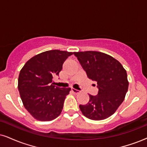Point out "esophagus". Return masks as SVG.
Segmentation results:
<instances>
[{
    "mask_svg": "<svg viewBox=\"0 0 147 147\" xmlns=\"http://www.w3.org/2000/svg\"><path fill=\"white\" fill-rule=\"evenodd\" d=\"M71 91L74 93V94H79L80 92H81L80 91L77 90H75V89H74V88H72Z\"/></svg>",
    "mask_w": 147,
    "mask_h": 147,
    "instance_id": "obj_1",
    "label": "esophagus"
}]
</instances>
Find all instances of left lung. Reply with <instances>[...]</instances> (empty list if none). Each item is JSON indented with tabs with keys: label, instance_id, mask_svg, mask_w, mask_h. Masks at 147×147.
<instances>
[{
	"label": "left lung",
	"instance_id": "8db88e82",
	"mask_svg": "<svg viewBox=\"0 0 147 147\" xmlns=\"http://www.w3.org/2000/svg\"><path fill=\"white\" fill-rule=\"evenodd\" d=\"M89 79L97 82L96 96L89 94L90 100L79 105L90 119H105L114 114L125 99L128 90L127 72L121 64L111 55L100 51L74 52Z\"/></svg>",
	"mask_w": 147,
	"mask_h": 147
}]
</instances>
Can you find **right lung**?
Here are the masks:
<instances>
[{"mask_svg":"<svg viewBox=\"0 0 147 147\" xmlns=\"http://www.w3.org/2000/svg\"><path fill=\"white\" fill-rule=\"evenodd\" d=\"M72 52L54 49L33 56L24 64L18 77V90L25 109L34 119L49 121L57 118L70 88L53 85L62 65Z\"/></svg>","mask_w":147,"mask_h":147,"instance_id":"obj_1","label":"right lung"}]
</instances>
